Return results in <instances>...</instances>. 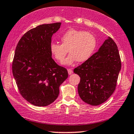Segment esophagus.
Masks as SVG:
<instances>
[{"mask_svg": "<svg viewBox=\"0 0 134 134\" xmlns=\"http://www.w3.org/2000/svg\"><path fill=\"white\" fill-rule=\"evenodd\" d=\"M68 73H69V75L72 74H73V70H72V69H68Z\"/></svg>", "mask_w": 134, "mask_h": 134, "instance_id": "obj_1", "label": "esophagus"}]
</instances>
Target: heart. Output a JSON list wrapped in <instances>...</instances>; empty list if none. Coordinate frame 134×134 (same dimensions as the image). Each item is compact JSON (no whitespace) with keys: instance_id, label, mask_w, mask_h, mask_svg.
Returning a JSON list of instances; mask_svg holds the SVG:
<instances>
[{"instance_id":"obj_1","label":"heart","mask_w":134,"mask_h":134,"mask_svg":"<svg viewBox=\"0 0 134 134\" xmlns=\"http://www.w3.org/2000/svg\"><path fill=\"white\" fill-rule=\"evenodd\" d=\"M62 44L52 43L50 52L55 59L63 64L67 53H70L65 63L71 64L77 60L79 62L87 61L95 53L97 40L90 32L72 29L62 35ZM69 51H68V50Z\"/></svg>"}]
</instances>
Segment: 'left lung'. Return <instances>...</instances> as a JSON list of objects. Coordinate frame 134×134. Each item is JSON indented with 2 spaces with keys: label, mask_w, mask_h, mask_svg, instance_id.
<instances>
[{
  "label": "left lung",
  "mask_w": 134,
  "mask_h": 134,
  "mask_svg": "<svg viewBox=\"0 0 134 134\" xmlns=\"http://www.w3.org/2000/svg\"><path fill=\"white\" fill-rule=\"evenodd\" d=\"M121 58L118 46L109 37L90 59L74 70L80 77L78 91L83 101L91 105H99L115 91Z\"/></svg>",
  "instance_id": "1"
}]
</instances>
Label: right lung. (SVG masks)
Instances as JSON below:
<instances>
[{
	"label": "right lung",
	"mask_w": 134,
	"mask_h": 134,
	"mask_svg": "<svg viewBox=\"0 0 134 134\" xmlns=\"http://www.w3.org/2000/svg\"><path fill=\"white\" fill-rule=\"evenodd\" d=\"M61 23L42 24L25 33L18 43L12 72L19 93L34 105L52 103L59 86L68 77L67 70L57 64L50 52L51 37Z\"/></svg>",
	"instance_id": "right-lung-1"
}]
</instances>
